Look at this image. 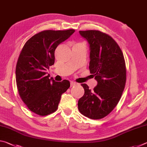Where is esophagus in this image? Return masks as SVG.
<instances>
[{
	"instance_id": "34e87169",
	"label": "esophagus",
	"mask_w": 147,
	"mask_h": 147,
	"mask_svg": "<svg viewBox=\"0 0 147 147\" xmlns=\"http://www.w3.org/2000/svg\"><path fill=\"white\" fill-rule=\"evenodd\" d=\"M76 83L74 82H71V87H73L74 86L76 85Z\"/></svg>"
}]
</instances>
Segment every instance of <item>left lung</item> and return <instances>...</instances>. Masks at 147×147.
Listing matches in <instances>:
<instances>
[{"label": "left lung", "mask_w": 147, "mask_h": 147, "mask_svg": "<svg viewBox=\"0 0 147 147\" xmlns=\"http://www.w3.org/2000/svg\"><path fill=\"white\" fill-rule=\"evenodd\" d=\"M79 32L89 44V68L98 84L93 90L81 84L85 92L78 100V109L89 119H100L120 100L126 81L125 60L120 47L110 36L94 30Z\"/></svg>", "instance_id": "obj_1"}]
</instances>
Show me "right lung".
<instances>
[{
	"label": "right lung",
	"mask_w": 147,
	"mask_h": 147,
	"mask_svg": "<svg viewBox=\"0 0 147 147\" xmlns=\"http://www.w3.org/2000/svg\"><path fill=\"white\" fill-rule=\"evenodd\" d=\"M74 32V29L40 32L30 38L21 50L16 69L17 89L23 102L37 115L45 116L56 111L61 94L70 87L69 80L58 82L46 74L54 63L56 47Z\"/></svg>",
	"instance_id": "add662e5"
}]
</instances>
